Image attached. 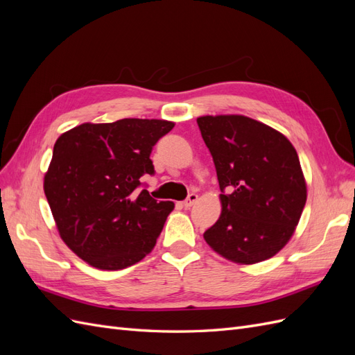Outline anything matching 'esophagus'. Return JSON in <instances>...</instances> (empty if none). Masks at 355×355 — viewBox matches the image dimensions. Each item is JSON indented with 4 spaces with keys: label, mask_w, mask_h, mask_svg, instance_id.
Listing matches in <instances>:
<instances>
[{
    "label": "esophagus",
    "mask_w": 355,
    "mask_h": 355,
    "mask_svg": "<svg viewBox=\"0 0 355 355\" xmlns=\"http://www.w3.org/2000/svg\"><path fill=\"white\" fill-rule=\"evenodd\" d=\"M197 200H198V196H197V194H189L188 198H187L184 202H182V204H184L185 209H189V207L194 206V204L197 202Z\"/></svg>",
    "instance_id": "1"
}]
</instances>
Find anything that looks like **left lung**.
Here are the masks:
<instances>
[{"instance_id": "left-lung-1", "label": "left lung", "mask_w": 355, "mask_h": 355, "mask_svg": "<svg viewBox=\"0 0 355 355\" xmlns=\"http://www.w3.org/2000/svg\"><path fill=\"white\" fill-rule=\"evenodd\" d=\"M197 123L222 191V213L204 240L235 263L270 259L292 239L306 202L296 149L244 115H204Z\"/></svg>"}]
</instances>
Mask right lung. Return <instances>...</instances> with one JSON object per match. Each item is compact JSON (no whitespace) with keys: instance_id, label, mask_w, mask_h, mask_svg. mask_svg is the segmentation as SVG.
I'll return each mask as SVG.
<instances>
[{"instance_id":"obj_1","label":"right lung","mask_w":355,"mask_h":355,"mask_svg":"<svg viewBox=\"0 0 355 355\" xmlns=\"http://www.w3.org/2000/svg\"><path fill=\"white\" fill-rule=\"evenodd\" d=\"M175 123L124 118L84 123L59 136L44 192L60 239L89 265L124 270L154 249L173 201L139 191L154 175L153 146Z\"/></svg>"}]
</instances>
